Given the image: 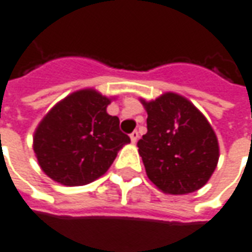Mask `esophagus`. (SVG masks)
<instances>
[{
  "instance_id": "obj_1",
  "label": "esophagus",
  "mask_w": 252,
  "mask_h": 252,
  "mask_svg": "<svg viewBox=\"0 0 252 252\" xmlns=\"http://www.w3.org/2000/svg\"><path fill=\"white\" fill-rule=\"evenodd\" d=\"M129 138H131V142H132V143H136L138 139H139V133H138V131H133V132L129 135Z\"/></svg>"
}]
</instances>
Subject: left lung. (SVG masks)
<instances>
[{
    "instance_id": "1",
    "label": "left lung",
    "mask_w": 252,
    "mask_h": 252,
    "mask_svg": "<svg viewBox=\"0 0 252 252\" xmlns=\"http://www.w3.org/2000/svg\"><path fill=\"white\" fill-rule=\"evenodd\" d=\"M148 132L138 142L148 178L165 194H188L204 186L217 168L215 131L189 99L165 92L155 100L140 97Z\"/></svg>"
}]
</instances>
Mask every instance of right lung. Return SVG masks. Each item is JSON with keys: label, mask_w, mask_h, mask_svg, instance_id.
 Masks as SVG:
<instances>
[{"label": "right lung", "mask_w": 252, "mask_h": 252, "mask_svg": "<svg viewBox=\"0 0 252 252\" xmlns=\"http://www.w3.org/2000/svg\"><path fill=\"white\" fill-rule=\"evenodd\" d=\"M114 97L84 88L59 100L44 116L32 149L44 174L64 186L88 185L106 174L129 136L106 112Z\"/></svg>", "instance_id": "1"}]
</instances>
